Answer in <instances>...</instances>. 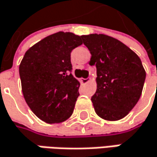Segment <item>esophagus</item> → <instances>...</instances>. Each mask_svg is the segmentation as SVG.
<instances>
[{"instance_id": "obj_1", "label": "esophagus", "mask_w": 157, "mask_h": 157, "mask_svg": "<svg viewBox=\"0 0 157 157\" xmlns=\"http://www.w3.org/2000/svg\"><path fill=\"white\" fill-rule=\"evenodd\" d=\"M90 81V78H82L81 79V82H82V84H86V83H88Z\"/></svg>"}]
</instances>
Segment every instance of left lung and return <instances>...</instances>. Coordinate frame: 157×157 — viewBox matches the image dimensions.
<instances>
[{
  "mask_svg": "<svg viewBox=\"0 0 157 157\" xmlns=\"http://www.w3.org/2000/svg\"><path fill=\"white\" fill-rule=\"evenodd\" d=\"M97 68V90L91 97L95 112L106 121L123 119L142 93L146 79L140 57L124 43L103 33L82 35Z\"/></svg>",
  "mask_w": 157,
  "mask_h": 157,
  "instance_id": "1",
  "label": "left lung"
}]
</instances>
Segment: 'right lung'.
I'll use <instances>...</instances> for the list:
<instances>
[{"label": "right lung", "instance_id": "right-lung-1", "mask_svg": "<svg viewBox=\"0 0 157 157\" xmlns=\"http://www.w3.org/2000/svg\"><path fill=\"white\" fill-rule=\"evenodd\" d=\"M82 36L58 32L25 53L19 65L21 88L33 113L47 124H59L72 115L80 82L71 74L70 53L82 44Z\"/></svg>", "mask_w": 157, "mask_h": 157}]
</instances>
